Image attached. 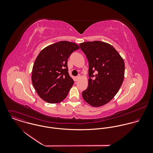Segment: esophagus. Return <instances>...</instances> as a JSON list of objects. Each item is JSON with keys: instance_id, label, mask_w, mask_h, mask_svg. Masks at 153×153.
Listing matches in <instances>:
<instances>
[{"instance_id": "esophagus-1", "label": "esophagus", "mask_w": 153, "mask_h": 153, "mask_svg": "<svg viewBox=\"0 0 153 153\" xmlns=\"http://www.w3.org/2000/svg\"><path fill=\"white\" fill-rule=\"evenodd\" d=\"M80 78H81V75H79L78 76H77L76 77V79H77V80H78Z\"/></svg>"}]
</instances>
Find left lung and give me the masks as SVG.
<instances>
[{
  "label": "left lung",
  "instance_id": "left-lung-1",
  "mask_svg": "<svg viewBox=\"0 0 153 153\" xmlns=\"http://www.w3.org/2000/svg\"><path fill=\"white\" fill-rule=\"evenodd\" d=\"M79 46L89 63L88 86L82 92V97L92 107L104 105L114 97L123 84L124 60L112 45L104 42L88 41Z\"/></svg>",
  "mask_w": 153,
  "mask_h": 153
}]
</instances>
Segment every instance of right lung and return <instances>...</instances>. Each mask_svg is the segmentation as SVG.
<instances>
[{"label":"right lung","instance_id":"add662e5","mask_svg":"<svg viewBox=\"0 0 153 153\" xmlns=\"http://www.w3.org/2000/svg\"><path fill=\"white\" fill-rule=\"evenodd\" d=\"M79 48L74 42L59 41L45 48L38 55L33 66L32 82L45 101L56 104L65 99L74 82L68 73V59Z\"/></svg>","mask_w":153,"mask_h":153}]
</instances>
